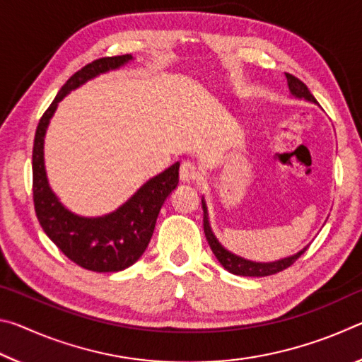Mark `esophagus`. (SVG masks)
I'll use <instances>...</instances> for the list:
<instances>
[{"label": "esophagus", "mask_w": 362, "mask_h": 362, "mask_svg": "<svg viewBox=\"0 0 362 362\" xmlns=\"http://www.w3.org/2000/svg\"><path fill=\"white\" fill-rule=\"evenodd\" d=\"M199 179V173H198V168H196L194 163H189L185 161L182 163L180 166V180L182 182H194Z\"/></svg>", "instance_id": "1"}]
</instances>
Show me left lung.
I'll return each instance as SVG.
<instances>
[{
	"label": "left lung",
	"mask_w": 362,
	"mask_h": 362,
	"mask_svg": "<svg viewBox=\"0 0 362 362\" xmlns=\"http://www.w3.org/2000/svg\"><path fill=\"white\" fill-rule=\"evenodd\" d=\"M286 78H287V84H289V89L291 93L300 97V99H306L310 102H315L316 99L313 97V94L310 93V89L306 88V84L300 81L298 78H296L291 73H286ZM203 203V225H204V233H206V240L209 243V246L212 249L214 255L217 257V260L220 262V265H222L225 269H228L230 273L233 274H238V276H254V278H260V276H269V274H276L279 272H283V269L289 268L291 265H293V262H296L300 255H302L306 247L300 250L298 254L292 255V257H287V259L283 260H278V262H269V263H257V262H250V260H244L241 257H238L235 254H231L226 250L225 247L220 246V243L216 240V236H214V233L209 226V220H207V207L204 201H201Z\"/></svg>",
	"instance_id": "1"
}]
</instances>
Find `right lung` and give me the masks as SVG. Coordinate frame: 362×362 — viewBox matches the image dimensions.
Masks as SVG:
<instances>
[{"instance_id": "add662e5", "label": "right lung", "mask_w": 362, "mask_h": 362, "mask_svg": "<svg viewBox=\"0 0 362 362\" xmlns=\"http://www.w3.org/2000/svg\"><path fill=\"white\" fill-rule=\"evenodd\" d=\"M132 59L131 54L102 57L84 65L60 88L41 116L33 142V204L36 217L56 246L81 268L97 273L121 272L136 263L151 240L159 209L179 183L180 163L153 177L119 209L103 217H78L59 203L49 188L45 170V134L57 103L78 86L100 73L115 70Z\"/></svg>"}]
</instances>
